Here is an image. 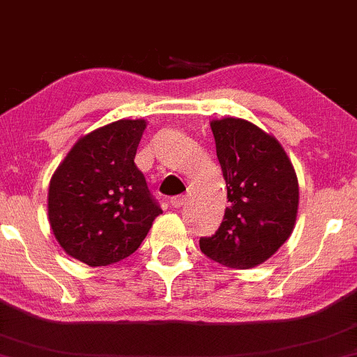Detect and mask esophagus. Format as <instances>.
I'll return each mask as SVG.
<instances>
[{"instance_id":"esophagus-1","label":"esophagus","mask_w":357,"mask_h":357,"mask_svg":"<svg viewBox=\"0 0 357 357\" xmlns=\"http://www.w3.org/2000/svg\"><path fill=\"white\" fill-rule=\"evenodd\" d=\"M184 203H186V196L184 195H179V196H174V198H171V204H173L174 208H181Z\"/></svg>"}]
</instances>
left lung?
Here are the masks:
<instances>
[{
	"mask_svg": "<svg viewBox=\"0 0 357 357\" xmlns=\"http://www.w3.org/2000/svg\"><path fill=\"white\" fill-rule=\"evenodd\" d=\"M211 130L230 206L218 231L199 238V248L225 267H257L292 235L296 169L280 142L245 119L211 121Z\"/></svg>",
	"mask_w": 357,
	"mask_h": 357,
	"instance_id": "left-lung-1",
	"label": "left lung"
}]
</instances>
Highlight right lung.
<instances>
[{
    "instance_id": "right-lung-1",
    "label": "right lung",
    "mask_w": 357,
    "mask_h": 357,
    "mask_svg": "<svg viewBox=\"0 0 357 357\" xmlns=\"http://www.w3.org/2000/svg\"><path fill=\"white\" fill-rule=\"evenodd\" d=\"M144 119H121L73 144L48 190V220L60 247L90 267L139 248L161 208L134 158Z\"/></svg>"
}]
</instances>
